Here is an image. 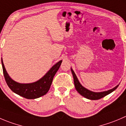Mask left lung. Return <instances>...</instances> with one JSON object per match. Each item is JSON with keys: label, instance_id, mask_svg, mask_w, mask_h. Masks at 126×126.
Here are the masks:
<instances>
[{"label": "left lung", "instance_id": "1", "mask_svg": "<svg viewBox=\"0 0 126 126\" xmlns=\"http://www.w3.org/2000/svg\"><path fill=\"white\" fill-rule=\"evenodd\" d=\"M71 69L72 74H73V78H74V85H75V88L77 90V91L79 93V94L82 95L83 97H85L86 98L90 100H98L100 99V98H103L105 96L111 93L112 92L114 91L115 89H117V87H118V85L116 86L115 87L113 88V89H110L109 90H107V91L105 92H92L90 90H88V89H85V87L82 86L81 84H80V82L78 80V78H77L76 76L75 73H74V71Z\"/></svg>", "mask_w": 126, "mask_h": 126}]
</instances>
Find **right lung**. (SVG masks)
Returning a JSON list of instances; mask_svg holds the SVG:
<instances>
[{
  "label": "right lung",
  "mask_w": 126,
  "mask_h": 126,
  "mask_svg": "<svg viewBox=\"0 0 126 126\" xmlns=\"http://www.w3.org/2000/svg\"><path fill=\"white\" fill-rule=\"evenodd\" d=\"M62 60L56 63L42 78L31 84H20L12 80L5 68L2 59V69L5 79L10 89L19 95L27 98L34 99L46 95L50 89L53 77L59 69Z\"/></svg>",
  "instance_id": "obj_1"
}]
</instances>
